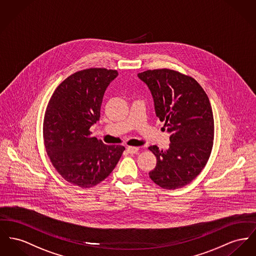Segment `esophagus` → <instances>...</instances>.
Listing matches in <instances>:
<instances>
[{
  "label": "esophagus",
  "instance_id": "obj_1",
  "mask_svg": "<svg viewBox=\"0 0 256 256\" xmlns=\"http://www.w3.org/2000/svg\"><path fill=\"white\" fill-rule=\"evenodd\" d=\"M138 150H139V148H137V147H128V148H126V152H128V154H137Z\"/></svg>",
  "mask_w": 256,
  "mask_h": 256
}]
</instances>
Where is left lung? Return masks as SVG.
I'll list each match as a JSON object with an SVG mask.
<instances>
[{
  "instance_id": "8db88e82",
  "label": "left lung",
  "mask_w": 256,
  "mask_h": 256,
  "mask_svg": "<svg viewBox=\"0 0 256 256\" xmlns=\"http://www.w3.org/2000/svg\"><path fill=\"white\" fill-rule=\"evenodd\" d=\"M154 98L156 117L170 134L168 150H149L156 166L149 176L166 190L190 184L205 167L214 144V124L209 98L192 76L160 68L138 74Z\"/></svg>"
}]
</instances>
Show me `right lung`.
Returning <instances> with one entry per match:
<instances>
[{
    "label": "right lung",
    "instance_id": "1",
    "mask_svg": "<svg viewBox=\"0 0 256 256\" xmlns=\"http://www.w3.org/2000/svg\"><path fill=\"white\" fill-rule=\"evenodd\" d=\"M117 76V70L104 68L79 70L60 83L46 107V152L57 172L74 186L87 188L102 182L124 150V146L106 145L90 136L106 88Z\"/></svg>",
    "mask_w": 256,
    "mask_h": 256
}]
</instances>
